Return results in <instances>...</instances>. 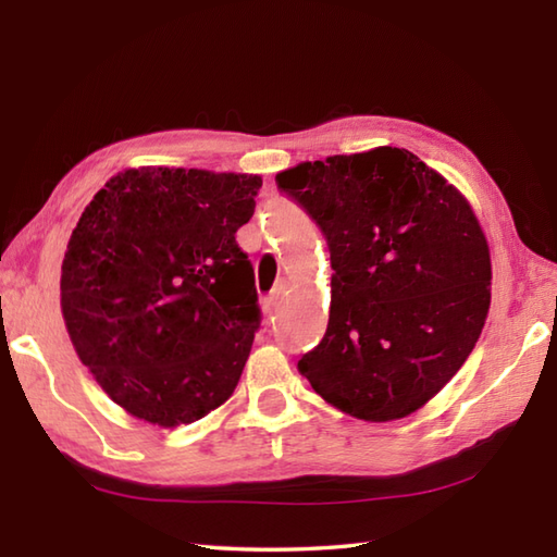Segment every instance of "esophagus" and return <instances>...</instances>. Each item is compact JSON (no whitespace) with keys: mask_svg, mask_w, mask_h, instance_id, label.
<instances>
[{"mask_svg":"<svg viewBox=\"0 0 557 557\" xmlns=\"http://www.w3.org/2000/svg\"><path fill=\"white\" fill-rule=\"evenodd\" d=\"M289 294V282L287 280H280L275 287H272V292H270V297H268V304L270 306H277L282 299H285Z\"/></svg>","mask_w":557,"mask_h":557,"instance_id":"obj_1","label":"esophagus"}]
</instances>
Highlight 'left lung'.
Segmentation results:
<instances>
[{
    "mask_svg": "<svg viewBox=\"0 0 557 557\" xmlns=\"http://www.w3.org/2000/svg\"><path fill=\"white\" fill-rule=\"evenodd\" d=\"M275 180L323 230L335 270L325 337L299 373L349 417H409L461 369L488 315L491 251L469 200L389 146Z\"/></svg>",
    "mask_w": 557,
    "mask_h": 557,
    "instance_id": "1",
    "label": "left lung"
}]
</instances>
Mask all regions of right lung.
Segmentation results:
<instances>
[{
    "mask_svg": "<svg viewBox=\"0 0 557 557\" xmlns=\"http://www.w3.org/2000/svg\"><path fill=\"white\" fill-rule=\"evenodd\" d=\"M260 186L258 174L132 168L83 210L62 315L81 363L132 417L174 429L232 397L260 325L234 234Z\"/></svg>",
    "mask_w": 557,
    "mask_h": 557,
    "instance_id": "1",
    "label": "right lung"
}]
</instances>
